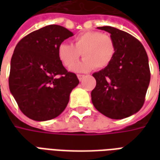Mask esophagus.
Returning a JSON list of instances; mask_svg holds the SVG:
<instances>
[{
    "label": "esophagus",
    "mask_w": 160,
    "mask_h": 160,
    "mask_svg": "<svg viewBox=\"0 0 160 160\" xmlns=\"http://www.w3.org/2000/svg\"><path fill=\"white\" fill-rule=\"evenodd\" d=\"M77 77H78V79L80 80V81H81V80H83L84 78H85V75H83V74H78Z\"/></svg>",
    "instance_id": "esophagus-1"
}]
</instances>
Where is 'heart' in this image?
Wrapping results in <instances>:
<instances>
[{
  "instance_id": "1",
  "label": "heart",
  "mask_w": 160,
  "mask_h": 160,
  "mask_svg": "<svg viewBox=\"0 0 160 160\" xmlns=\"http://www.w3.org/2000/svg\"><path fill=\"white\" fill-rule=\"evenodd\" d=\"M58 58L62 65L70 68L81 56L85 57L73 67L75 72L85 73L98 68H107L114 59L116 43L108 34L98 31H89L75 37L71 43L62 42L57 49Z\"/></svg>"
}]
</instances>
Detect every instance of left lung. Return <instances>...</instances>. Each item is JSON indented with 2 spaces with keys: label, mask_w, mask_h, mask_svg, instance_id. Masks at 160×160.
<instances>
[{
  "label": "left lung",
  "mask_w": 160,
  "mask_h": 160,
  "mask_svg": "<svg viewBox=\"0 0 160 160\" xmlns=\"http://www.w3.org/2000/svg\"><path fill=\"white\" fill-rule=\"evenodd\" d=\"M111 33L116 43L112 62L96 72V87L92 91L94 107L107 118L122 119L141 110L150 82L148 57L134 37L111 26L98 27Z\"/></svg>",
  "instance_id": "8db88e82"
}]
</instances>
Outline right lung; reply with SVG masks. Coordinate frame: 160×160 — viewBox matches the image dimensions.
Returning a JSON list of instances; mask_svg holds the SVG:
<instances>
[{"instance_id": "obj_1", "label": "right lung", "mask_w": 160, "mask_h": 160, "mask_svg": "<svg viewBox=\"0 0 160 160\" xmlns=\"http://www.w3.org/2000/svg\"><path fill=\"white\" fill-rule=\"evenodd\" d=\"M73 32L49 25L23 38L16 45L10 67L9 89L27 118L47 121L58 117L79 84L76 74L63 67L58 46Z\"/></svg>"}]
</instances>
